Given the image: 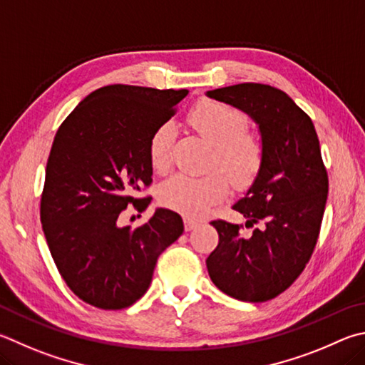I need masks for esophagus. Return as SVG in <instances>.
<instances>
[{
	"mask_svg": "<svg viewBox=\"0 0 365 365\" xmlns=\"http://www.w3.org/2000/svg\"><path fill=\"white\" fill-rule=\"evenodd\" d=\"M183 225H185V230L187 231H191V230H195L197 225H200V222H196V220H193V218H185L183 220Z\"/></svg>",
	"mask_w": 365,
	"mask_h": 365,
	"instance_id": "esophagus-1",
	"label": "esophagus"
}]
</instances>
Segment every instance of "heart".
<instances>
[{
    "label": "heart",
    "instance_id": "1",
    "mask_svg": "<svg viewBox=\"0 0 365 365\" xmlns=\"http://www.w3.org/2000/svg\"><path fill=\"white\" fill-rule=\"evenodd\" d=\"M187 119L212 145L209 169L218 168L224 172L170 177L158 188V200L164 207L187 217H201L228 195L227 176L236 188H247L255 182L264 163V145L255 132L247 130V115L230 103L204 98L188 111ZM174 140L175 129L170 123L160 124L150 135L148 158L158 174H165L170 168Z\"/></svg>",
    "mask_w": 365,
    "mask_h": 365
}]
</instances>
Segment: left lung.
Listing matches in <instances>:
<instances>
[{"instance_id":"obj_1","label":"left lung","mask_w":365,"mask_h":365,"mask_svg":"<svg viewBox=\"0 0 365 365\" xmlns=\"http://www.w3.org/2000/svg\"><path fill=\"white\" fill-rule=\"evenodd\" d=\"M258 124L264 163L247 195L233 209L260 225L249 237L240 225L210 222L218 246L205 264L212 282L242 302H267L282 294L309 262L319 237L329 193L319 138L311 118L286 92L260 83L209 91Z\"/></svg>"}]
</instances>
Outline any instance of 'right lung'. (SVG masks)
Returning <instances> with one entry per match:
<instances>
[{
	"mask_svg": "<svg viewBox=\"0 0 365 365\" xmlns=\"http://www.w3.org/2000/svg\"><path fill=\"white\" fill-rule=\"evenodd\" d=\"M188 91L111 84L79 102L52 142L41 195L43 231L58 273L83 302L123 309L147 292L158 257L183 233L182 217L156 209L142 227H119L129 204L151 196L150 135Z\"/></svg>",
	"mask_w": 365,
	"mask_h": 365,
	"instance_id": "right-lung-1",
	"label": "right lung"
}]
</instances>
